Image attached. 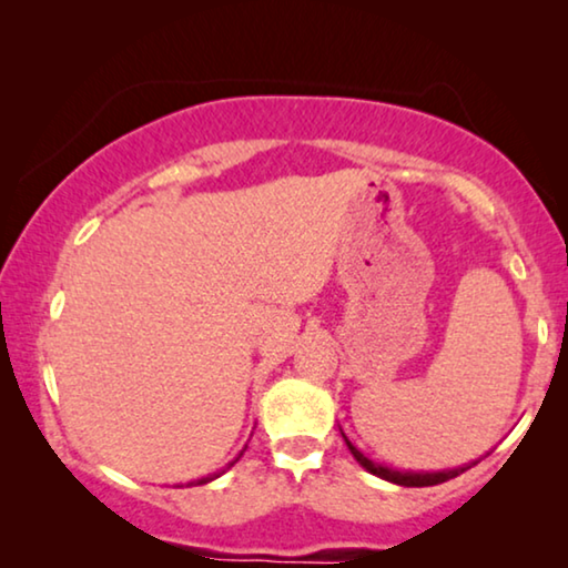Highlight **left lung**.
<instances>
[{
    "mask_svg": "<svg viewBox=\"0 0 568 568\" xmlns=\"http://www.w3.org/2000/svg\"><path fill=\"white\" fill-rule=\"evenodd\" d=\"M344 434V432H341ZM344 439H346V434H344ZM346 445H348V449H352V455L356 457V463L362 465L364 470H369L372 476H377V478H385V480H390V484H398V486H437V484H445V480H449V478H455V476H460V473H465L468 468H473V465H465V468H453V470H437V473H414V470H395V468H387V465H379V463H375V460H369L367 455L364 453H359V449H356L352 442L346 439Z\"/></svg>",
    "mask_w": 568,
    "mask_h": 568,
    "instance_id": "1",
    "label": "left lung"
}]
</instances>
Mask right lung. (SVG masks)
<instances>
[{"label":"right lung","mask_w":568,"mask_h":568,"mask_svg":"<svg viewBox=\"0 0 568 568\" xmlns=\"http://www.w3.org/2000/svg\"><path fill=\"white\" fill-rule=\"evenodd\" d=\"M240 455H243V453H240ZM240 455H237V457H235V460H232V463H230V465H227V468H232V465H235V463H237V460H240ZM222 473H224V470H222ZM222 473H214V476H206V478H199V480H191V486H193V484H209V480H214V478H220V476H222Z\"/></svg>","instance_id":"add662e5"}]
</instances>
